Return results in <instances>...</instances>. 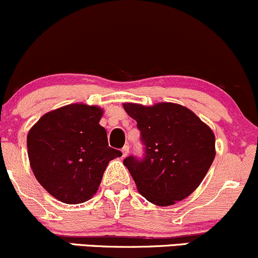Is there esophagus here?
<instances>
[{
	"label": "esophagus",
	"instance_id": "34e87169",
	"mask_svg": "<svg viewBox=\"0 0 258 258\" xmlns=\"http://www.w3.org/2000/svg\"><path fill=\"white\" fill-rule=\"evenodd\" d=\"M121 152H123V157L128 156V154H129V145H124L123 149H121Z\"/></svg>",
	"mask_w": 258,
	"mask_h": 258
}]
</instances>
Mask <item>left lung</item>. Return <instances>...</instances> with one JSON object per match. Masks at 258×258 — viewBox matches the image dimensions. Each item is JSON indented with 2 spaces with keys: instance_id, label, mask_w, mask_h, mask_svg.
<instances>
[{
  "instance_id": "1",
  "label": "left lung",
  "mask_w": 258,
  "mask_h": 258,
  "mask_svg": "<svg viewBox=\"0 0 258 258\" xmlns=\"http://www.w3.org/2000/svg\"><path fill=\"white\" fill-rule=\"evenodd\" d=\"M124 109L137 120L144 145L143 156L123 161L139 193L156 206L181 202L201 184L214 161L212 129L179 104L124 103Z\"/></svg>"
}]
</instances>
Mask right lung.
Segmentation results:
<instances>
[{
  "mask_svg": "<svg viewBox=\"0 0 258 258\" xmlns=\"http://www.w3.org/2000/svg\"><path fill=\"white\" fill-rule=\"evenodd\" d=\"M101 118L98 107L70 104L44 114L29 130L27 148L35 178L63 203L92 198L108 162L121 156L108 146Z\"/></svg>",
  "mask_w": 258,
  "mask_h": 258,
  "instance_id": "obj_1",
  "label": "right lung"
}]
</instances>
